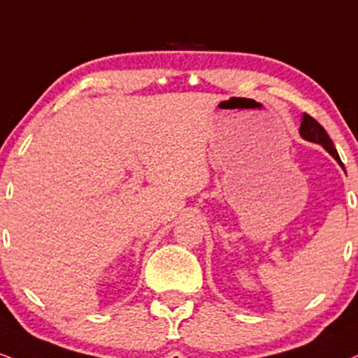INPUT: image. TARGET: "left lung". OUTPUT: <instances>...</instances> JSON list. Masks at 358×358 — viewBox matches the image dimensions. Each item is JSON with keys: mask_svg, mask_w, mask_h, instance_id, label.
<instances>
[{"mask_svg": "<svg viewBox=\"0 0 358 358\" xmlns=\"http://www.w3.org/2000/svg\"><path fill=\"white\" fill-rule=\"evenodd\" d=\"M300 135H302L305 140L313 141V143H320L327 150V152H329L331 157H334L335 160L340 163V165H343L342 160H340L337 150H335L334 141L330 140V136L327 135L325 128L322 127V124L318 123L313 116L303 113L302 124H300Z\"/></svg>", "mask_w": 358, "mask_h": 358, "instance_id": "left-lung-1", "label": "left lung"}]
</instances>
